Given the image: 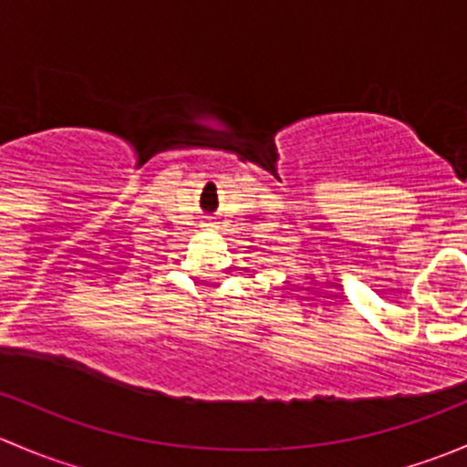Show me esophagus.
Masks as SVG:
<instances>
[{"label": "esophagus", "instance_id": "esophagus-1", "mask_svg": "<svg viewBox=\"0 0 467 467\" xmlns=\"http://www.w3.org/2000/svg\"><path fill=\"white\" fill-rule=\"evenodd\" d=\"M201 228H203V230H214L216 223L212 219H203V221H201Z\"/></svg>", "mask_w": 467, "mask_h": 467}]
</instances>
